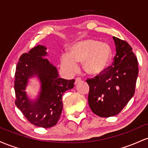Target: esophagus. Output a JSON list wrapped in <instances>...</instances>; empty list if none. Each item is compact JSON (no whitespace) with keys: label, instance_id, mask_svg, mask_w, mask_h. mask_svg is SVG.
Returning a JSON list of instances; mask_svg holds the SVG:
<instances>
[{"label":"esophagus","instance_id":"esophagus-1","mask_svg":"<svg viewBox=\"0 0 148 148\" xmlns=\"http://www.w3.org/2000/svg\"><path fill=\"white\" fill-rule=\"evenodd\" d=\"M79 82H81V78H79V77H77V78L75 79V84H77V83H79Z\"/></svg>","mask_w":148,"mask_h":148}]
</instances>
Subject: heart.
Here are the masks:
<instances>
[{"label":"heart","mask_w":148,"mask_h":148,"mask_svg":"<svg viewBox=\"0 0 148 148\" xmlns=\"http://www.w3.org/2000/svg\"><path fill=\"white\" fill-rule=\"evenodd\" d=\"M112 50L108 44L93 39H85L71 45L67 55H63L61 63L69 72L74 73L82 64L84 73L92 77L101 75L108 68Z\"/></svg>","instance_id":"obj_1"}]
</instances>
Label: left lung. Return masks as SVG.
I'll list each match as a JSON object with an SVG mask.
<instances>
[{
	"mask_svg": "<svg viewBox=\"0 0 148 148\" xmlns=\"http://www.w3.org/2000/svg\"><path fill=\"white\" fill-rule=\"evenodd\" d=\"M116 55L112 66L103 74L87 79L89 86L88 102L99 117L116 115L134 95L138 75V60L126 41L113 36Z\"/></svg>",
	"mask_w": 148,
	"mask_h": 148,
	"instance_id": "8db88e82",
	"label": "left lung"
}]
</instances>
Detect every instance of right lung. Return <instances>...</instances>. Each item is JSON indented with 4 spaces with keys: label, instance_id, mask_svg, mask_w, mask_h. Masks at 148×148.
I'll return each instance as SVG.
<instances>
[{
    "label": "right lung",
    "instance_id": "obj_1",
    "mask_svg": "<svg viewBox=\"0 0 148 148\" xmlns=\"http://www.w3.org/2000/svg\"><path fill=\"white\" fill-rule=\"evenodd\" d=\"M47 48L38 45L19 58L16 68L14 91L15 105L31 124L39 127L49 128L59 121L63 109L62 96L74 87L75 79L59 77L57 69L46 56ZM37 77L40 91L35 99H31L25 92L29 79Z\"/></svg>",
    "mask_w": 148,
    "mask_h": 148
}]
</instances>
